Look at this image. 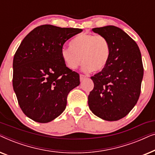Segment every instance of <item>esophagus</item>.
Here are the masks:
<instances>
[{"mask_svg": "<svg viewBox=\"0 0 155 155\" xmlns=\"http://www.w3.org/2000/svg\"><path fill=\"white\" fill-rule=\"evenodd\" d=\"M87 78V76L86 75H80V81H82V80H84V79H85V78Z\"/></svg>", "mask_w": 155, "mask_h": 155, "instance_id": "obj_1", "label": "esophagus"}]
</instances>
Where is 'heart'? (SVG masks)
Segmentation results:
<instances>
[{
	"instance_id": "heart-1",
	"label": "heart",
	"mask_w": 155,
	"mask_h": 155,
	"mask_svg": "<svg viewBox=\"0 0 155 155\" xmlns=\"http://www.w3.org/2000/svg\"><path fill=\"white\" fill-rule=\"evenodd\" d=\"M61 55L70 69H76L82 61L84 71L99 72L109 62L111 46L104 36L82 33L72 40L71 46L61 48Z\"/></svg>"
}]
</instances>
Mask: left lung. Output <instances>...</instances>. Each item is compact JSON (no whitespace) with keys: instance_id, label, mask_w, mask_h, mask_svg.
<instances>
[{"instance_id":"1","label":"left lung","mask_w":155,"mask_h":155,"mask_svg":"<svg viewBox=\"0 0 155 155\" xmlns=\"http://www.w3.org/2000/svg\"><path fill=\"white\" fill-rule=\"evenodd\" d=\"M92 30L107 38L111 56L105 68L91 77L94 88L88 96V105L98 117L118 120L133 109L140 94L144 71L141 53L136 42L117 27Z\"/></svg>"}]
</instances>
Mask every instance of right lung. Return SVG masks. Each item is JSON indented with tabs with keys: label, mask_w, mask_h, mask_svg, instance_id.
I'll return each mask as SVG.
<instances>
[{
	"label": "right lung",
	"mask_w": 155,
	"mask_h": 155,
	"mask_svg": "<svg viewBox=\"0 0 155 155\" xmlns=\"http://www.w3.org/2000/svg\"><path fill=\"white\" fill-rule=\"evenodd\" d=\"M82 31L44 25L31 31L13 58L12 86L25 115L39 123L60 116L70 91L80 84V75L68 68L61 55L65 42Z\"/></svg>",
	"instance_id": "add662e5"
}]
</instances>
